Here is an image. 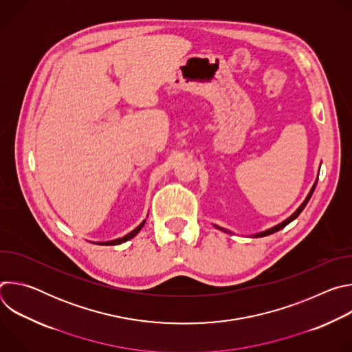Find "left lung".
I'll return each mask as SVG.
<instances>
[{"mask_svg":"<svg viewBox=\"0 0 352 352\" xmlns=\"http://www.w3.org/2000/svg\"><path fill=\"white\" fill-rule=\"evenodd\" d=\"M316 184H318V178H316V181H315V184H314V186L311 188V190H309V193H308V196L305 197V200L302 204H300V206L288 217V219H285L284 221H281L280 224H277V226H274V227H272V228H269V230H265V231H262V232H256V234H252L250 236H254V238H259V236H266V235H270V234H274V232H277V231H280L281 228H284L287 224H289L292 220H295L299 214H300V212H302L304 209H305V206H307V204L309 202V199H311V196H312V193H314V190H315V188H316ZM214 227L216 228H219V230H221V231H224V232H231V231H228V230H226V228H223V227H219V226H216L214 224Z\"/></svg>","mask_w":352,"mask_h":352,"instance_id":"8db88e82","label":"left lung"}]
</instances>
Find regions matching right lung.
<instances>
[{
  "label": "right lung",
  "instance_id": "add662e5",
  "mask_svg": "<svg viewBox=\"0 0 352 352\" xmlns=\"http://www.w3.org/2000/svg\"><path fill=\"white\" fill-rule=\"evenodd\" d=\"M144 223H146V220H143L135 230H132L129 234H126V235H124L122 238H117V239H113V241H106V242H94V243H97V245H120V243H122V242H126V241H129L131 238H133L135 235H138V232L142 230V227L144 226Z\"/></svg>",
  "mask_w": 352,
  "mask_h": 352
}]
</instances>
